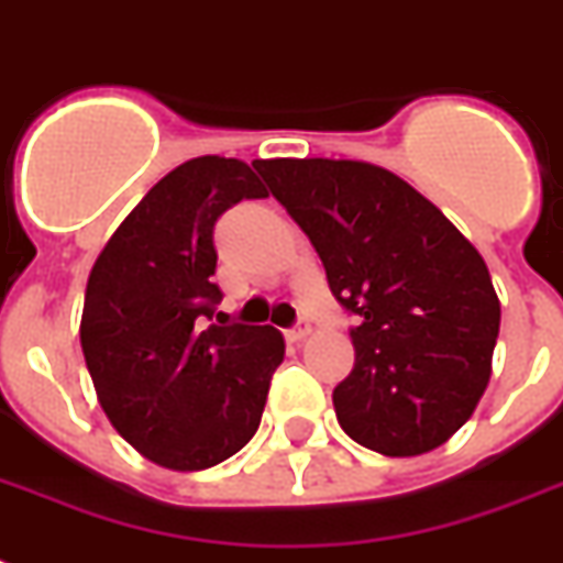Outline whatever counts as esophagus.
Returning a JSON list of instances; mask_svg holds the SVG:
<instances>
[{
  "mask_svg": "<svg viewBox=\"0 0 563 563\" xmlns=\"http://www.w3.org/2000/svg\"><path fill=\"white\" fill-rule=\"evenodd\" d=\"M312 333V327H309V321H300V324H295L291 330H286V335H289V342H303L307 335Z\"/></svg>",
  "mask_w": 563,
  "mask_h": 563,
  "instance_id": "34e87169",
  "label": "esophagus"
}]
</instances>
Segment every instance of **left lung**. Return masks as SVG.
I'll use <instances>...</instances> for the list:
<instances>
[{
  "instance_id": "1",
  "label": "left lung",
  "mask_w": 563,
  "mask_h": 563,
  "mask_svg": "<svg viewBox=\"0 0 563 563\" xmlns=\"http://www.w3.org/2000/svg\"><path fill=\"white\" fill-rule=\"evenodd\" d=\"M351 316L356 362L335 385L342 429L383 455L450 441L488 388L499 298L479 251L418 189L360 161H256Z\"/></svg>"
}]
</instances>
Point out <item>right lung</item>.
I'll return each mask as SVG.
<instances>
[{"label":"right lung","instance_id":"right-lung-1","mask_svg":"<svg viewBox=\"0 0 563 563\" xmlns=\"http://www.w3.org/2000/svg\"><path fill=\"white\" fill-rule=\"evenodd\" d=\"M236 157H195L157 180L92 265L81 351L108 420L169 471H203L254 438L283 335L216 314L212 228L242 198H265Z\"/></svg>","mask_w":563,"mask_h":563}]
</instances>
